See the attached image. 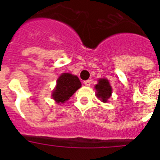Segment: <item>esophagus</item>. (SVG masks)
I'll use <instances>...</instances> for the list:
<instances>
[{
    "label": "esophagus",
    "mask_w": 160,
    "mask_h": 160,
    "mask_svg": "<svg viewBox=\"0 0 160 160\" xmlns=\"http://www.w3.org/2000/svg\"><path fill=\"white\" fill-rule=\"evenodd\" d=\"M85 86H87V87H90V84H91V80H87V81L83 82Z\"/></svg>",
    "instance_id": "esophagus-1"
}]
</instances>
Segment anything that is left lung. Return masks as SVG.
I'll return each mask as SVG.
<instances>
[{"mask_svg":"<svg viewBox=\"0 0 160 160\" xmlns=\"http://www.w3.org/2000/svg\"><path fill=\"white\" fill-rule=\"evenodd\" d=\"M95 89L97 90L98 97L101 98L102 102H107V99L111 97V93H112V89L108 80L105 78L99 79L98 84L95 86Z\"/></svg>","mask_w":160,"mask_h":160,"instance_id":"1","label":"left lung"}]
</instances>
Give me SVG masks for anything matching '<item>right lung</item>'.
I'll return each instance as SVG.
<instances>
[{
    "mask_svg": "<svg viewBox=\"0 0 160 160\" xmlns=\"http://www.w3.org/2000/svg\"><path fill=\"white\" fill-rule=\"evenodd\" d=\"M81 86V82L77 76L64 73L58 79L57 86L53 91L52 97L58 103H63L67 101Z\"/></svg>",
    "mask_w": 160,
    "mask_h": 160,
    "instance_id": "1",
    "label": "right lung"
}]
</instances>
